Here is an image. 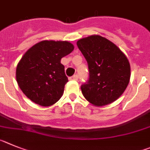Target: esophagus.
<instances>
[{
	"instance_id": "34e87169",
	"label": "esophagus",
	"mask_w": 150,
	"mask_h": 150,
	"mask_svg": "<svg viewBox=\"0 0 150 150\" xmlns=\"http://www.w3.org/2000/svg\"><path fill=\"white\" fill-rule=\"evenodd\" d=\"M78 75H74L73 76L70 77V78H69V80H70V81H77V80H78Z\"/></svg>"
}]
</instances>
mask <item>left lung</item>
Instances as JSON below:
<instances>
[{
	"mask_svg": "<svg viewBox=\"0 0 150 150\" xmlns=\"http://www.w3.org/2000/svg\"><path fill=\"white\" fill-rule=\"evenodd\" d=\"M88 63L90 78L81 87L84 98L94 106L102 107L120 97L130 81L127 57L117 45L99 35L77 42Z\"/></svg>",
	"mask_w": 150,
	"mask_h": 150,
	"instance_id": "1",
	"label": "left lung"
}]
</instances>
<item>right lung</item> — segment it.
<instances>
[{"label": "right lung", "instance_id": "right-lung-1", "mask_svg": "<svg viewBox=\"0 0 150 150\" xmlns=\"http://www.w3.org/2000/svg\"><path fill=\"white\" fill-rule=\"evenodd\" d=\"M74 50L67 41L43 40L27 51L16 67V81L29 99L44 107L62 97L68 78L60 60Z\"/></svg>", "mask_w": 150, "mask_h": 150}]
</instances>
